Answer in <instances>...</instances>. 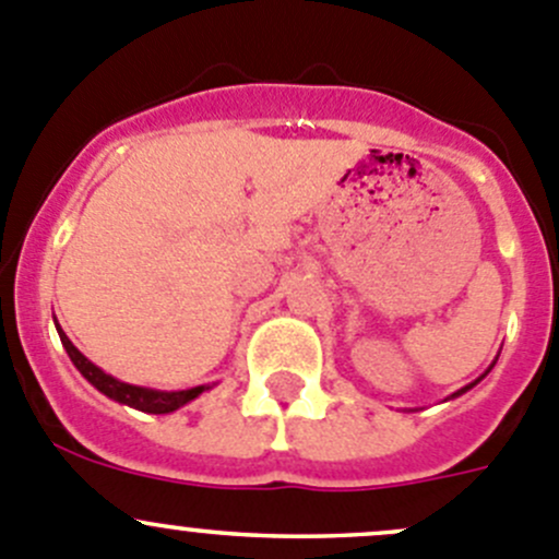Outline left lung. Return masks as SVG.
I'll use <instances>...</instances> for the list:
<instances>
[{
  "label": "left lung",
  "instance_id": "left-lung-1",
  "mask_svg": "<svg viewBox=\"0 0 559 559\" xmlns=\"http://www.w3.org/2000/svg\"><path fill=\"white\" fill-rule=\"evenodd\" d=\"M495 361H497V358H495ZM495 361H491V367H495ZM491 367H489V369H486V372H484V374H480V378H478V380H473V383H469V385H465V389L454 391V394H451V396H449V400H456V396H462V394H465V391H469V389H473V385H475V383H480V380H484V378H486V374H489V372H491Z\"/></svg>",
  "mask_w": 559,
  "mask_h": 559
}]
</instances>
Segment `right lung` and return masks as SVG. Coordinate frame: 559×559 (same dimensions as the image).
Here are the masks:
<instances>
[{"mask_svg":"<svg viewBox=\"0 0 559 559\" xmlns=\"http://www.w3.org/2000/svg\"><path fill=\"white\" fill-rule=\"evenodd\" d=\"M53 323H57V320H53ZM57 331H59V340H62L64 350H68L70 361L75 364V369H79V372L84 374L86 380H90V383L99 391V394H105L108 400L119 402V405L135 407V411H141V413L165 416V413L179 411V407H185L187 402L198 400L203 391H209V389H214V385H217V383H203V385H192V389H181V391H157V389H146V385L121 383V380H116L114 374L103 372L97 364H92L90 358H86L84 353H81L79 347H75L73 342L68 340V334H64L62 325H59V323H57Z\"/></svg>","mask_w":559,"mask_h":559,"instance_id":"obj_1","label":"right lung"}]
</instances>
